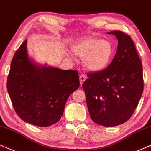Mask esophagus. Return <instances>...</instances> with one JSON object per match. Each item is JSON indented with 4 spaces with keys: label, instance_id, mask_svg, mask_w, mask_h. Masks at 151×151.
I'll list each match as a JSON object with an SVG mask.
<instances>
[{
    "label": "esophagus",
    "instance_id": "1",
    "mask_svg": "<svg viewBox=\"0 0 151 151\" xmlns=\"http://www.w3.org/2000/svg\"><path fill=\"white\" fill-rule=\"evenodd\" d=\"M85 80H86V76H85V75H83V74H82V75L80 76V82H81V85H83V82H84Z\"/></svg>",
    "mask_w": 151,
    "mask_h": 151
}]
</instances>
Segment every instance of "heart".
Wrapping results in <instances>:
<instances>
[{"mask_svg": "<svg viewBox=\"0 0 151 151\" xmlns=\"http://www.w3.org/2000/svg\"><path fill=\"white\" fill-rule=\"evenodd\" d=\"M76 56L83 58V65L91 71H100L109 66L114 55V47L107 40L90 37L74 45Z\"/></svg>", "mask_w": 151, "mask_h": 151, "instance_id": "obj_1", "label": "heart"}]
</instances>
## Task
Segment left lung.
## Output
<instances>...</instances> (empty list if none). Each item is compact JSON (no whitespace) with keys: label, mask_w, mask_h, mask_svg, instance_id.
<instances>
[{"label":"left lung","mask_w":151,"mask_h":151,"mask_svg":"<svg viewBox=\"0 0 151 151\" xmlns=\"http://www.w3.org/2000/svg\"><path fill=\"white\" fill-rule=\"evenodd\" d=\"M118 40L117 52L105 69L87 73L83 84L91 119L104 127L129 120L144 90L142 63L132 39L120 31L108 33Z\"/></svg>","instance_id":"1"}]
</instances>
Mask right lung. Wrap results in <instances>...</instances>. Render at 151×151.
<instances>
[{
    "instance_id": "right-lung-1",
    "label": "right lung",
    "mask_w": 151,
    "mask_h": 151,
    "mask_svg": "<svg viewBox=\"0 0 151 151\" xmlns=\"http://www.w3.org/2000/svg\"><path fill=\"white\" fill-rule=\"evenodd\" d=\"M27 42L26 39L12 58L7 92L22 120L48 127L60 120L68 96L78 89V72L37 66L28 57Z\"/></svg>"
}]
</instances>
